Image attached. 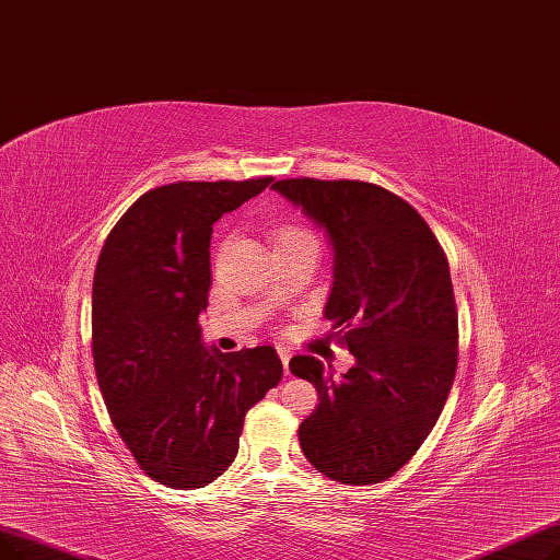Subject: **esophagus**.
Returning <instances> with one entry per match:
<instances>
[{
    "label": "esophagus",
    "instance_id": "34e87169",
    "mask_svg": "<svg viewBox=\"0 0 560 560\" xmlns=\"http://www.w3.org/2000/svg\"><path fill=\"white\" fill-rule=\"evenodd\" d=\"M278 355H280V360H282L284 376H289V360H291V351H289V349H278Z\"/></svg>",
    "mask_w": 560,
    "mask_h": 560
}]
</instances>
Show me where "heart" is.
I'll list each match as a JSON object with an SVG mask.
<instances>
[{"label":"heart","mask_w":560,"mask_h":560,"mask_svg":"<svg viewBox=\"0 0 560 560\" xmlns=\"http://www.w3.org/2000/svg\"><path fill=\"white\" fill-rule=\"evenodd\" d=\"M284 242H314L316 244V236L307 228L289 225L278 232V244H284Z\"/></svg>","instance_id":"heart-1"}]
</instances>
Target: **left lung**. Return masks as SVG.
I'll return each instance as SVG.
<instances>
[{
    "instance_id": "8db88e82",
    "label": "left lung",
    "mask_w": 560,
    "mask_h": 560,
    "mask_svg": "<svg viewBox=\"0 0 560 560\" xmlns=\"http://www.w3.org/2000/svg\"><path fill=\"white\" fill-rule=\"evenodd\" d=\"M271 189L326 232L332 289L324 314L355 358L341 381L322 360L291 358V374L318 392L301 448L337 483H381L417 454L454 385L448 261L425 221L383 186L301 177Z\"/></svg>"
}]
</instances>
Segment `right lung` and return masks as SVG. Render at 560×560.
I'll use <instances>...</instances> for the list:
<instances>
[{
	"instance_id": "add662e5",
	"label": "right lung",
	"mask_w": 560,
	"mask_h": 560,
	"mask_svg": "<svg viewBox=\"0 0 560 560\" xmlns=\"http://www.w3.org/2000/svg\"><path fill=\"white\" fill-rule=\"evenodd\" d=\"M273 177L177 182L143 194L102 246L93 362L118 435L168 488H202L234 463L246 412L282 378L273 346L202 341L211 225Z\"/></svg>"
}]
</instances>
